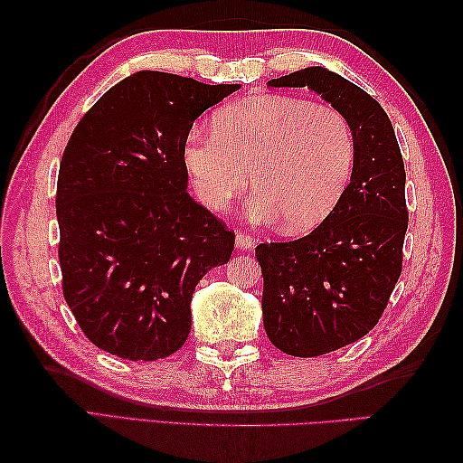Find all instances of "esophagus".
I'll return each mask as SVG.
<instances>
[{
  "label": "esophagus",
  "mask_w": 463,
  "mask_h": 463,
  "mask_svg": "<svg viewBox=\"0 0 463 463\" xmlns=\"http://www.w3.org/2000/svg\"><path fill=\"white\" fill-rule=\"evenodd\" d=\"M234 242H237L239 250H250V249H254V244H257L252 237H249V234H244V232H237V239H234Z\"/></svg>",
  "instance_id": "1"
}]
</instances>
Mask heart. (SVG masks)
Here are the masks:
<instances>
[{
    "mask_svg": "<svg viewBox=\"0 0 463 463\" xmlns=\"http://www.w3.org/2000/svg\"><path fill=\"white\" fill-rule=\"evenodd\" d=\"M214 129H193L183 163L211 209H226L250 181L257 222L290 232L320 224L342 199L356 159L346 117L292 95H257L224 107Z\"/></svg>",
    "mask_w": 463,
    "mask_h": 463,
    "instance_id": "b5f03b06",
    "label": "heart"
}]
</instances>
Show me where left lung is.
<instances>
[{
  "instance_id": "left-lung-1",
  "label": "left lung",
  "mask_w": 463,
  "mask_h": 463,
  "mask_svg": "<svg viewBox=\"0 0 463 463\" xmlns=\"http://www.w3.org/2000/svg\"><path fill=\"white\" fill-rule=\"evenodd\" d=\"M269 87H308L346 117L356 141L350 183L326 219L307 237L257 247L267 336L314 358L366 336L386 310L408 231L404 159L382 105L338 73L307 67Z\"/></svg>"
}]
</instances>
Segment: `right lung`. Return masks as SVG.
<instances>
[{
	"label": "right lung",
	"instance_id": "obj_1",
	"mask_svg": "<svg viewBox=\"0 0 463 463\" xmlns=\"http://www.w3.org/2000/svg\"><path fill=\"white\" fill-rule=\"evenodd\" d=\"M239 90L139 71L77 123L59 165V264L97 348L149 362L186 342L194 287L229 262L234 232L186 193L183 146L196 117Z\"/></svg>",
	"mask_w": 463,
	"mask_h": 463
}]
</instances>
